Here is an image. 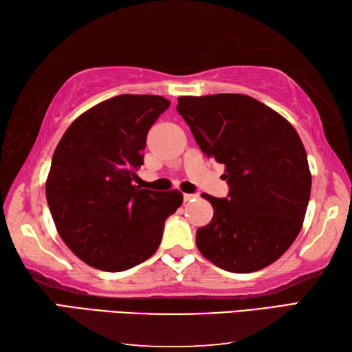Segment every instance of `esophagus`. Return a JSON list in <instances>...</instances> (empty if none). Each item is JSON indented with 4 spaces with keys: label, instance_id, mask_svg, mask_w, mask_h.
I'll return each mask as SVG.
<instances>
[{
    "label": "esophagus",
    "instance_id": "34e87169",
    "mask_svg": "<svg viewBox=\"0 0 352 352\" xmlns=\"http://www.w3.org/2000/svg\"><path fill=\"white\" fill-rule=\"evenodd\" d=\"M197 197H199L197 195H184L185 202H192V200H196Z\"/></svg>",
    "mask_w": 352,
    "mask_h": 352
}]
</instances>
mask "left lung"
I'll list each match as a JSON object with an SVG mask.
<instances>
[{"label": "left lung", "mask_w": 352, "mask_h": 352, "mask_svg": "<svg viewBox=\"0 0 352 352\" xmlns=\"http://www.w3.org/2000/svg\"><path fill=\"white\" fill-rule=\"evenodd\" d=\"M177 112L206 157L225 166L223 199L202 195L212 220L196 245L217 267L250 274L276 261L295 241L310 200L311 175L298 132L243 94L179 97Z\"/></svg>", "instance_id": "1"}]
</instances>
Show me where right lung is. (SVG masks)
Listing matches in <instances>:
<instances>
[{"label": "right lung", "mask_w": 352, "mask_h": 352, "mask_svg": "<svg viewBox=\"0 0 352 352\" xmlns=\"http://www.w3.org/2000/svg\"><path fill=\"white\" fill-rule=\"evenodd\" d=\"M170 102L123 94L91 107L57 144L45 184L57 232L80 260L123 272L152 256L184 196L132 185L150 127Z\"/></svg>", "instance_id": "add662e5"}]
</instances>
